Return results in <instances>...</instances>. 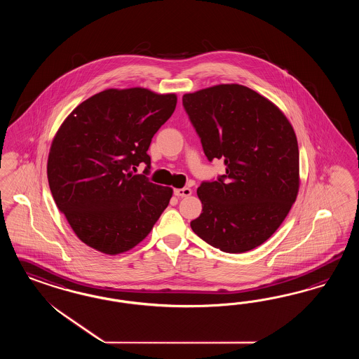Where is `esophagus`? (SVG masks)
<instances>
[{
    "label": "esophagus",
    "mask_w": 359,
    "mask_h": 359,
    "mask_svg": "<svg viewBox=\"0 0 359 359\" xmlns=\"http://www.w3.org/2000/svg\"><path fill=\"white\" fill-rule=\"evenodd\" d=\"M192 191L189 188H179V189H175L174 195L176 197H187V196H191Z\"/></svg>",
    "instance_id": "1"
}]
</instances>
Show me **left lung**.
Listing matches in <instances>:
<instances>
[{"label": "left lung", "instance_id": "left-lung-1", "mask_svg": "<svg viewBox=\"0 0 359 359\" xmlns=\"http://www.w3.org/2000/svg\"><path fill=\"white\" fill-rule=\"evenodd\" d=\"M183 107L209 162L225 175L203 182V213L191 228L224 252L258 248L282 225L299 192L294 128L270 100L239 84L187 93Z\"/></svg>", "mask_w": 359, "mask_h": 359}]
</instances>
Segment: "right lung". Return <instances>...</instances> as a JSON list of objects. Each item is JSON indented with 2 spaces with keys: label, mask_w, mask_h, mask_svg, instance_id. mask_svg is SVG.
<instances>
[{
  "label": "right lung",
  "mask_w": 359,
  "mask_h": 359,
  "mask_svg": "<svg viewBox=\"0 0 359 359\" xmlns=\"http://www.w3.org/2000/svg\"><path fill=\"white\" fill-rule=\"evenodd\" d=\"M176 95L144 88L107 89L65 118L48 154L47 177L55 204L86 245L109 255L147 237L172 188L134 175L150 172L152 137L176 108Z\"/></svg>",
  "instance_id": "add662e5"
}]
</instances>
